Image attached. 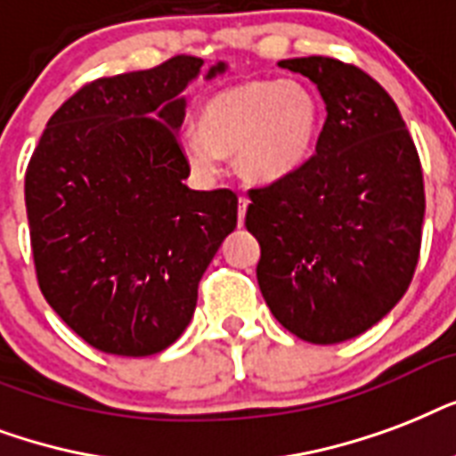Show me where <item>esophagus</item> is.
I'll return each mask as SVG.
<instances>
[{
    "label": "esophagus",
    "instance_id": "obj_1",
    "mask_svg": "<svg viewBox=\"0 0 456 456\" xmlns=\"http://www.w3.org/2000/svg\"><path fill=\"white\" fill-rule=\"evenodd\" d=\"M247 204H249V200H247V197H240V207H238V218H240V224H242V221H245Z\"/></svg>",
    "mask_w": 456,
    "mask_h": 456
}]
</instances>
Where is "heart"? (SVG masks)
I'll return each mask as SVG.
<instances>
[{"label":"heart","instance_id":"b5f03b06","mask_svg":"<svg viewBox=\"0 0 456 456\" xmlns=\"http://www.w3.org/2000/svg\"><path fill=\"white\" fill-rule=\"evenodd\" d=\"M319 126V100L309 87L256 77L211 93L197 114L200 133L180 137V150L207 178L221 168V154H235L247 180L276 183L305 164Z\"/></svg>","mask_w":456,"mask_h":456}]
</instances>
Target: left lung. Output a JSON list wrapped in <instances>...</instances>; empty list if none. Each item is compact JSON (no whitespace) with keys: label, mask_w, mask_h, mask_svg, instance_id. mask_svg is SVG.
<instances>
[{"label":"left lung","mask_w":456,"mask_h":456,"mask_svg":"<svg viewBox=\"0 0 456 456\" xmlns=\"http://www.w3.org/2000/svg\"><path fill=\"white\" fill-rule=\"evenodd\" d=\"M319 87L326 123L316 154L249 190L245 225L259 240V290L278 323L314 345L376 326L407 292L421 252V161L393 97L356 66L283 59Z\"/></svg>","instance_id":"1"}]
</instances>
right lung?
I'll list each match as a JSON object with an SVG mask.
<instances>
[{
	"instance_id": "right-lung-1",
	"label": "right lung",
	"mask_w": 456,
	"mask_h": 456,
	"mask_svg": "<svg viewBox=\"0 0 456 456\" xmlns=\"http://www.w3.org/2000/svg\"><path fill=\"white\" fill-rule=\"evenodd\" d=\"M197 56L83 85L49 118L26 171L37 283L100 352L150 356L178 340L197 285L238 225V195L183 180L180 93ZM218 61L207 80L224 73Z\"/></svg>"
}]
</instances>
